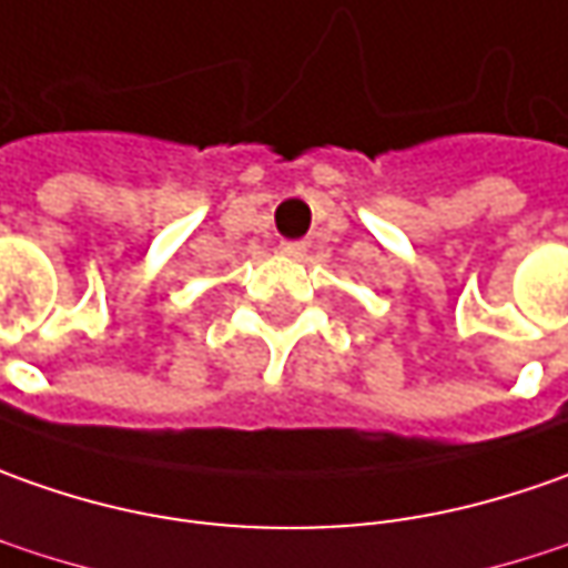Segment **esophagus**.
I'll return each instance as SVG.
<instances>
[{
	"label": "esophagus",
	"mask_w": 568,
	"mask_h": 568,
	"mask_svg": "<svg viewBox=\"0 0 568 568\" xmlns=\"http://www.w3.org/2000/svg\"><path fill=\"white\" fill-rule=\"evenodd\" d=\"M285 257H304V251H307V242H283L280 245Z\"/></svg>",
	"instance_id": "obj_1"
}]
</instances>
